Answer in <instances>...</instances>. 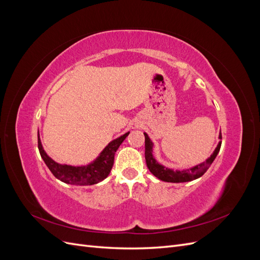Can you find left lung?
Wrapping results in <instances>:
<instances>
[{
	"label": "left lung",
	"instance_id": "obj_1",
	"mask_svg": "<svg viewBox=\"0 0 260 260\" xmlns=\"http://www.w3.org/2000/svg\"><path fill=\"white\" fill-rule=\"evenodd\" d=\"M144 137H145V160L148 170L152 172V174L158 178L161 181H165V182H172V183H180V182H187V181H192L202 177L207 169L210 167V165L212 161L215 160L216 156L218 155L220 151V146H221V141L218 143L216 149L210 155V157L206 159V161H204L200 165H196V166L190 168V169H185V170H174L162 166L158 161H157L154 158L153 155V142L151 139L148 138V136L144 132ZM219 139H222L221 133L219 135Z\"/></svg>",
	"mask_w": 260,
	"mask_h": 260
}]
</instances>
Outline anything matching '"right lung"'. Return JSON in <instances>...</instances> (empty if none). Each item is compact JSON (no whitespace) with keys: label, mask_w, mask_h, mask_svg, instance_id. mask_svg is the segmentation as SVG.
Here are the masks:
<instances>
[{"label":"right lung","mask_w":260,"mask_h":260,"mask_svg":"<svg viewBox=\"0 0 260 260\" xmlns=\"http://www.w3.org/2000/svg\"><path fill=\"white\" fill-rule=\"evenodd\" d=\"M130 132L124 133L123 136L113 140L101 152L98 158L85 166H70V165H61L54 161L51 157L45 153L42 146L40 136L38 132V147L39 152L44 160L46 166L49 167L55 178L60 180L61 182L74 185H92L101 182L102 180L107 178L114 165L115 153L128 137Z\"/></svg>","instance_id":"right-lung-1"}]
</instances>
